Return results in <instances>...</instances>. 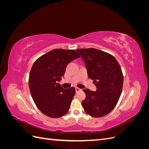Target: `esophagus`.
I'll return each instance as SVG.
<instances>
[{"label":"esophagus","mask_w":149,"mask_h":149,"mask_svg":"<svg viewBox=\"0 0 149 149\" xmlns=\"http://www.w3.org/2000/svg\"><path fill=\"white\" fill-rule=\"evenodd\" d=\"M75 90H76V93H78V92H79L80 91H81V89L78 88H75Z\"/></svg>","instance_id":"1"}]
</instances>
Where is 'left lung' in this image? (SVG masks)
I'll return each mask as SVG.
<instances>
[{
	"mask_svg": "<svg viewBox=\"0 0 149 149\" xmlns=\"http://www.w3.org/2000/svg\"><path fill=\"white\" fill-rule=\"evenodd\" d=\"M87 70L88 78L93 80L96 91L84 89L86 97L82 101L86 113L100 118L111 112L121 94L123 74L116 58L95 48L78 49Z\"/></svg>",
	"mask_w": 149,
	"mask_h": 149,
	"instance_id": "obj_1",
	"label": "left lung"
}]
</instances>
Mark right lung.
<instances>
[{"label":"right lung","mask_w":149,"mask_h":149,"mask_svg":"<svg viewBox=\"0 0 149 149\" xmlns=\"http://www.w3.org/2000/svg\"><path fill=\"white\" fill-rule=\"evenodd\" d=\"M78 58L79 54L73 49H55L35 61L29 74L30 91L45 115L58 118L68 111L75 89H64L58 82L65 75L67 65Z\"/></svg>","instance_id":"right-lung-1"}]
</instances>
